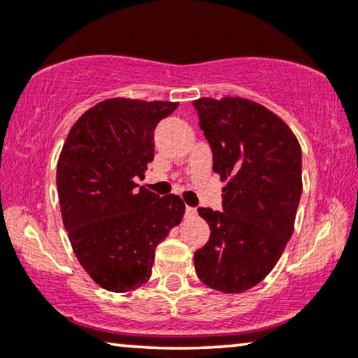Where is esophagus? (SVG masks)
<instances>
[{
	"label": "esophagus",
	"mask_w": 358,
	"mask_h": 358,
	"mask_svg": "<svg viewBox=\"0 0 358 358\" xmlns=\"http://www.w3.org/2000/svg\"><path fill=\"white\" fill-rule=\"evenodd\" d=\"M194 215H196V208L185 206V217H194Z\"/></svg>",
	"instance_id": "1"
}]
</instances>
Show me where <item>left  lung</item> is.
<instances>
[{"label": "left lung", "mask_w": 358, "mask_h": 358, "mask_svg": "<svg viewBox=\"0 0 358 358\" xmlns=\"http://www.w3.org/2000/svg\"><path fill=\"white\" fill-rule=\"evenodd\" d=\"M210 145L222 189V212L199 207L210 238L194 255L212 289L241 292L268 276L294 230L303 182L301 146L273 111L247 99L192 101Z\"/></svg>", "instance_id": "8db88e82"}]
</instances>
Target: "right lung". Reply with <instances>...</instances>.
<instances>
[{"instance_id": "add662e5", "label": "right lung", "mask_w": 358, "mask_h": 358, "mask_svg": "<svg viewBox=\"0 0 358 358\" xmlns=\"http://www.w3.org/2000/svg\"><path fill=\"white\" fill-rule=\"evenodd\" d=\"M179 103L110 99L73 124L57 162V192L73 253L103 289L127 292L151 276L155 250L185 206L134 182L155 159V129Z\"/></svg>"}]
</instances>
